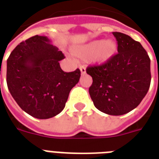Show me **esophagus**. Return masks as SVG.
<instances>
[{
    "label": "esophagus",
    "instance_id": "obj_1",
    "mask_svg": "<svg viewBox=\"0 0 159 159\" xmlns=\"http://www.w3.org/2000/svg\"><path fill=\"white\" fill-rule=\"evenodd\" d=\"M79 68L80 70H81V73H82V74H85V73H86V67H85V66L81 65V66H79Z\"/></svg>",
    "mask_w": 159,
    "mask_h": 159
}]
</instances>
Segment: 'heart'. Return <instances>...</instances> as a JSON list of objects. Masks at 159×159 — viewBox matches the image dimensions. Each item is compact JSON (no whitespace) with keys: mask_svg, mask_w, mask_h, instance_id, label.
<instances>
[{"mask_svg":"<svg viewBox=\"0 0 159 159\" xmlns=\"http://www.w3.org/2000/svg\"><path fill=\"white\" fill-rule=\"evenodd\" d=\"M116 49L117 46L113 40L97 39L76 46L72 48V53L82 59L91 58L96 63L104 64L112 58Z\"/></svg>","mask_w":159,"mask_h":159,"instance_id":"obj_1","label":"heart"}]
</instances>
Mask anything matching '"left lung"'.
Here are the masks:
<instances>
[{
    "label": "left lung",
    "mask_w": 159,
    "mask_h": 159,
    "mask_svg": "<svg viewBox=\"0 0 159 159\" xmlns=\"http://www.w3.org/2000/svg\"><path fill=\"white\" fill-rule=\"evenodd\" d=\"M118 53L104 64L88 67L93 82L89 88L94 106L103 113L121 116L139 105L151 82L150 58L138 41L113 32Z\"/></svg>",
    "instance_id": "1"
}]
</instances>
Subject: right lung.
Here are the masks:
<instances>
[{
    "label": "right lung",
    "instance_id": "right-lung-1",
    "mask_svg": "<svg viewBox=\"0 0 159 159\" xmlns=\"http://www.w3.org/2000/svg\"><path fill=\"white\" fill-rule=\"evenodd\" d=\"M64 55L46 36L35 35L16 46L7 59L6 82L24 111L37 119H49L64 109L81 72H63Z\"/></svg>",
    "mask_w": 159,
    "mask_h": 159
}]
</instances>
